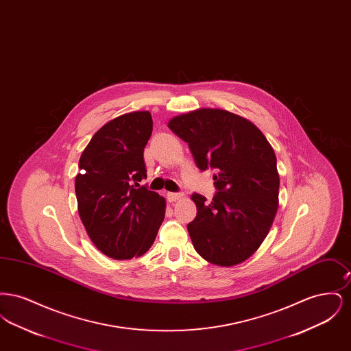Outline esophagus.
Here are the masks:
<instances>
[{
	"label": "esophagus",
	"mask_w": 351,
	"mask_h": 351,
	"mask_svg": "<svg viewBox=\"0 0 351 351\" xmlns=\"http://www.w3.org/2000/svg\"><path fill=\"white\" fill-rule=\"evenodd\" d=\"M183 193H173V192H168L167 199L169 202H175V201L182 200L183 199Z\"/></svg>",
	"instance_id": "34e87169"
}]
</instances>
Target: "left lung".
<instances>
[{
	"mask_svg": "<svg viewBox=\"0 0 351 351\" xmlns=\"http://www.w3.org/2000/svg\"><path fill=\"white\" fill-rule=\"evenodd\" d=\"M188 143L201 171L216 169L217 193L208 202L193 193L196 218L188 223L195 250L206 262L230 267L259 249L279 206V172L272 146L246 118L200 108L168 121Z\"/></svg>",
	"mask_w": 351,
	"mask_h": 351,
	"instance_id": "left-lung-1",
	"label": "left lung"
}]
</instances>
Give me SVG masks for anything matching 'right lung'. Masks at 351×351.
<instances>
[{
  "label": "right lung",
  "mask_w": 351,
  "mask_h": 351,
  "mask_svg": "<svg viewBox=\"0 0 351 351\" xmlns=\"http://www.w3.org/2000/svg\"><path fill=\"white\" fill-rule=\"evenodd\" d=\"M151 133L150 112L126 113L97 130L80 156L79 216L93 245L117 261L146 254L166 215L165 197L139 185Z\"/></svg>",
  "instance_id": "1"
}]
</instances>
